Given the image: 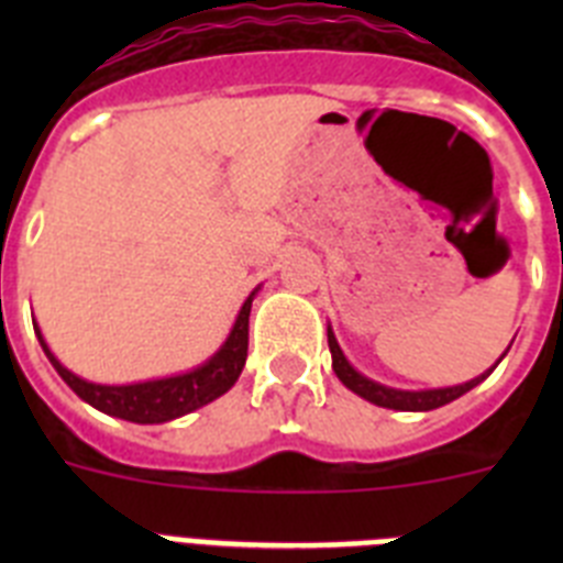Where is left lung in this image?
I'll use <instances>...</instances> for the list:
<instances>
[{"instance_id":"8db88e82","label":"left lung","mask_w":563,"mask_h":563,"mask_svg":"<svg viewBox=\"0 0 563 563\" xmlns=\"http://www.w3.org/2000/svg\"><path fill=\"white\" fill-rule=\"evenodd\" d=\"M327 341H330V352H332V369H335V375L341 377V383L346 386V389H352L355 395H361L363 400L375 402V406H383V409H397V411H431V409H440V406H445V402L456 400V397H462L465 391H471L476 386V383H482L487 377L479 375L474 377V380L462 383V386H451V389H431V391H397V389H386V386H380V383L369 380V377H363L361 372H355L350 366V361L343 357L341 346H338L335 335H332V330H327ZM505 357V355H501ZM499 357V361H501ZM496 361V363H499Z\"/></svg>"}]
</instances>
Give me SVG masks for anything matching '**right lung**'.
I'll use <instances>...</instances> for the list:
<instances>
[{"label": "right lung", "mask_w": 563, "mask_h": 563, "mask_svg": "<svg viewBox=\"0 0 563 563\" xmlns=\"http://www.w3.org/2000/svg\"><path fill=\"white\" fill-rule=\"evenodd\" d=\"M251 305L253 296L247 298L242 310H239L236 324H233L231 335H228L225 346L208 363H202L200 369L186 372V375L166 377V380H148V383H132V386H98V383H87L69 369H64L62 363L53 357L47 350L42 332L36 330L38 343H42L44 355L56 366L58 375L64 377L69 389L76 391L81 400L89 406H96L98 411L112 417H121L129 422H166L174 417H183L188 411L200 409L206 402L217 400L231 389L236 377L242 375L247 357V324H251ZM36 327V324H33Z\"/></svg>", "instance_id": "1"}]
</instances>
